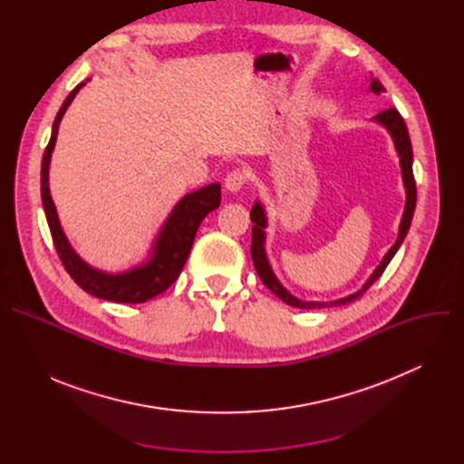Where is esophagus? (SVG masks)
<instances>
[{
    "instance_id": "esophagus-1",
    "label": "esophagus",
    "mask_w": 464,
    "mask_h": 464,
    "mask_svg": "<svg viewBox=\"0 0 464 464\" xmlns=\"http://www.w3.org/2000/svg\"><path fill=\"white\" fill-rule=\"evenodd\" d=\"M244 183H246V176H244V172L238 170V169L227 172V176H226V179H224L226 188L231 190V192H238V190L244 187Z\"/></svg>"
}]
</instances>
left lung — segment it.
Instances as JSON below:
<instances>
[{"label":"left lung","mask_w":464,"mask_h":464,"mask_svg":"<svg viewBox=\"0 0 464 464\" xmlns=\"http://www.w3.org/2000/svg\"><path fill=\"white\" fill-rule=\"evenodd\" d=\"M371 92L380 95L382 92H385V88L382 86L380 81H372L371 82ZM376 122H380L382 126L387 128V131L391 134L392 141H394V147H396V152H399L401 156V167H402V178H404V187H406V209H404V217H402V222H401V233H399V238H396V242L392 244V247L387 251V255L383 256V260L380 262V266L374 270V274L371 276V279L363 285L362 290H358L356 294L349 295V297H343V299H338V301H333V303H312V301H301L297 297H294L292 294H288L283 285L277 281V277L274 276L270 264H268V258H266V253H264V238H266V235H264V227H266V215H264V209L262 206L256 202L251 209V222L255 224L253 229H251V258H253V264H255V270L260 277V281L266 285L281 301H285L286 304L290 306H295V308H304V310H312V308H326V306H338V304H347V303H353L356 299H360L371 286L372 283L383 274V270L387 268V264L391 262V258L394 256V253L399 251L401 244L404 242L408 231H410V226H411V220H413V213H415V206H417V185H415V176H413V150H411V140H410V134H408V126L402 119V115L399 113V110L396 108H387L383 111H380L376 117H374Z\"/></svg>","instance_id":"left-lung-1"}]
</instances>
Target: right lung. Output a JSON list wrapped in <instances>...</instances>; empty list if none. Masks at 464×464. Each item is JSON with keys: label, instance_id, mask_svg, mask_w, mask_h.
Segmentation results:
<instances>
[{"label": "right lung", "instance_id": "add662e5", "mask_svg": "<svg viewBox=\"0 0 464 464\" xmlns=\"http://www.w3.org/2000/svg\"><path fill=\"white\" fill-rule=\"evenodd\" d=\"M82 86L84 82H81L68 95V99L63 101L62 108L58 110L53 122L51 140L42 158L40 181H42V204H44L45 218L51 229L56 253L63 264L65 272L72 276V279L84 292L92 294L93 297L113 301V303H130V304L145 303L160 295L161 292H165L179 277L187 262V256L190 253L198 227H200L202 220L211 211H215L220 206V183H211L204 188H198L181 198L156 238L152 256L149 258L147 264H143V266L130 270L126 274H119V276H108L104 272L90 268L88 264L73 251L68 238H65L56 217L53 198L49 194V161H51V152L54 149V141L58 134V124L62 121L63 111L68 110V106L72 104V101L75 99L77 92Z\"/></svg>", "mask_w": 464, "mask_h": 464}]
</instances>
